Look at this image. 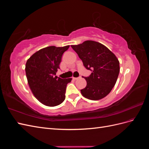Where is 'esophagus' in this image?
Here are the masks:
<instances>
[{
	"label": "esophagus",
	"mask_w": 149,
	"mask_h": 149,
	"mask_svg": "<svg viewBox=\"0 0 149 149\" xmlns=\"http://www.w3.org/2000/svg\"><path fill=\"white\" fill-rule=\"evenodd\" d=\"M81 78V77H79V78H74V79L76 80V79H78V78Z\"/></svg>",
	"instance_id": "34e87169"
}]
</instances>
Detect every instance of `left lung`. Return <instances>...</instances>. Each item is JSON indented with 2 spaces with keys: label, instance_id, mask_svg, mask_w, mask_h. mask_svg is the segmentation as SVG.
Returning <instances> with one entry per match:
<instances>
[{
  "label": "left lung",
  "instance_id": "1",
  "mask_svg": "<svg viewBox=\"0 0 149 149\" xmlns=\"http://www.w3.org/2000/svg\"><path fill=\"white\" fill-rule=\"evenodd\" d=\"M71 47L86 68L92 71L89 76L84 77L87 85L81 89V93L90 100H100L106 97L118 78L120 67L118 58L104 45L92 40Z\"/></svg>",
  "mask_w": 149,
  "mask_h": 149
}]
</instances>
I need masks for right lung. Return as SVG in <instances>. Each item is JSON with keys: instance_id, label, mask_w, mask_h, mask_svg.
<instances>
[{"instance_id": "right-lung-1", "label": "right lung", "mask_w": 149, "mask_h": 149, "mask_svg": "<svg viewBox=\"0 0 149 149\" xmlns=\"http://www.w3.org/2000/svg\"><path fill=\"white\" fill-rule=\"evenodd\" d=\"M69 47L50 46L42 48L26 63L29 87L35 97L44 105L56 106L65 100L66 86L72 78L61 79L55 75L60 69L63 54Z\"/></svg>"}]
</instances>
